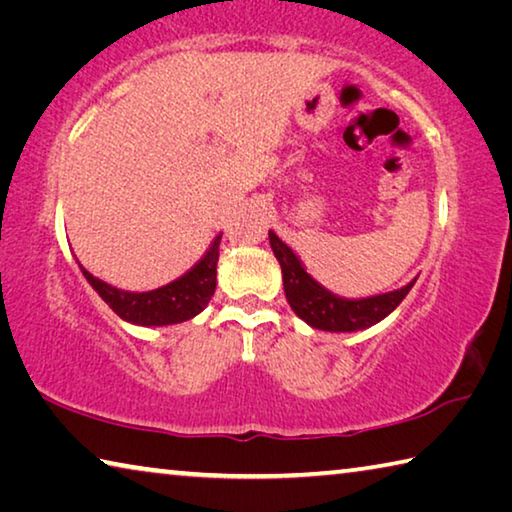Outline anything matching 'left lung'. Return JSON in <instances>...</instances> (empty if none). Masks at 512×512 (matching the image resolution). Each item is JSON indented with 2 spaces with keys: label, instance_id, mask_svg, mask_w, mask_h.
<instances>
[{
  "label": "left lung",
  "instance_id": "8db88e82",
  "mask_svg": "<svg viewBox=\"0 0 512 512\" xmlns=\"http://www.w3.org/2000/svg\"><path fill=\"white\" fill-rule=\"evenodd\" d=\"M268 241H271L275 259L280 262L284 296L293 314L305 320L309 327L323 329V332H359V329L377 325L400 307V302L418 280L413 277L406 287L379 293V296L343 298L311 277L298 253H293V248L284 244L273 230H268Z\"/></svg>",
  "mask_w": 512,
  "mask_h": 512
}]
</instances>
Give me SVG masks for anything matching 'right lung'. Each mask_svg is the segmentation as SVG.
I'll use <instances>...</instances> for the list:
<instances>
[{
  "instance_id": "1",
  "label": "right lung",
  "mask_w": 512,
  "mask_h": 512,
  "mask_svg": "<svg viewBox=\"0 0 512 512\" xmlns=\"http://www.w3.org/2000/svg\"><path fill=\"white\" fill-rule=\"evenodd\" d=\"M221 235H216L203 257L169 284H162L151 291H124L99 280L88 268L81 266V273L90 287L99 293L101 300L126 320L137 327H164L192 320L201 314L212 300L216 289V262H219Z\"/></svg>"
}]
</instances>
